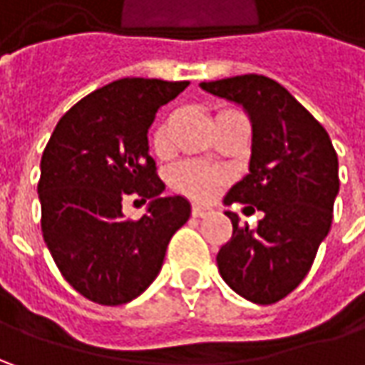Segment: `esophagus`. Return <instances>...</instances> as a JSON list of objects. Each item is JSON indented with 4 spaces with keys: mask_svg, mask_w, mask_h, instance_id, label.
Masks as SVG:
<instances>
[{
    "mask_svg": "<svg viewBox=\"0 0 365 365\" xmlns=\"http://www.w3.org/2000/svg\"><path fill=\"white\" fill-rule=\"evenodd\" d=\"M190 211H192V215H195V217H209V215L213 213V207H209V205L195 203Z\"/></svg>",
    "mask_w": 365,
    "mask_h": 365,
    "instance_id": "34e87169",
    "label": "esophagus"
}]
</instances>
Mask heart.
<instances>
[{
    "instance_id": "1",
    "label": "heart",
    "mask_w": 365,
    "mask_h": 365,
    "mask_svg": "<svg viewBox=\"0 0 365 365\" xmlns=\"http://www.w3.org/2000/svg\"><path fill=\"white\" fill-rule=\"evenodd\" d=\"M152 144L156 152H164L168 148V121L160 123L152 135ZM173 187L195 199H209L221 182V175L217 168L207 166L203 162H182L173 173Z\"/></svg>"
}]
</instances>
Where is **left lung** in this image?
I'll use <instances>...</instances> for the list:
<instances>
[{
    "instance_id": "left-lung-1",
    "label": "left lung",
    "mask_w": 365,
    "mask_h": 365,
    "mask_svg": "<svg viewBox=\"0 0 365 365\" xmlns=\"http://www.w3.org/2000/svg\"><path fill=\"white\" fill-rule=\"evenodd\" d=\"M201 89L242 107L252 123L247 175L223 205L250 203L264 213L252 230L225 211L233 233L219 250V274L245 301L272 304L301 284L329 233L337 154L325 128L272 78L242 75L201 83Z\"/></svg>"
}]
</instances>
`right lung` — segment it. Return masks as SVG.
<instances>
[{
    "label": "right lung",
    "mask_w": 365,
    "mask_h": 365,
    "mask_svg": "<svg viewBox=\"0 0 365 365\" xmlns=\"http://www.w3.org/2000/svg\"><path fill=\"white\" fill-rule=\"evenodd\" d=\"M187 81L120 78L83 97L56 123L40 162L42 235L64 280L99 304H123L158 276L170 237L190 217L182 195L162 197L148 130ZM135 192L146 216L125 220Z\"/></svg>",
    "instance_id": "obj_1"
}]
</instances>
